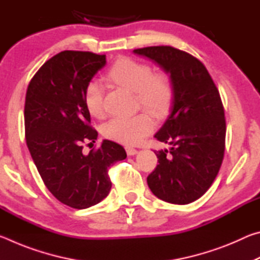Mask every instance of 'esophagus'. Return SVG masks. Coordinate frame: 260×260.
Segmentation results:
<instances>
[{
    "mask_svg": "<svg viewBox=\"0 0 260 260\" xmlns=\"http://www.w3.org/2000/svg\"><path fill=\"white\" fill-rule=\"evenodd\" d=\"M126 152H127V155H128V156H134V155H136V153H138V150H136L135 148L126 147Z\"/></svg>",
    "mask_w": 260,
    "mask_h": 260,
    "instance_id": "obj_1",
    "label": "esophagus"
}]
</instances>
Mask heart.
Instances as JSON below:
<instances>
[{
  "mask_svg": "<svg viewBox=\"0 0 260 260\" xmlns=\"http://www.w3.org/2000/svg\"><path fill=\"white\" fill-rule=\"evenodd\" d=\"M108 77L117 85L134 91L139 103L152 116L160 118L170 111L174 98V85L167 73H153L150 65L125 57L114 63ZM83 101L91 116L99 119L105 117L104 88L100 81L91 80L87 83ZM152 128L153 120L150 114L141 112L128 118H113L103 125L102 133L109 140L135 144Z\"/></svg>",
  "mask_w": 260,
  "mask_h": 260,
  "instance_id": "b5f03b06",
  "label": "heart"
}]
</instances>
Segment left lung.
Listing matches in <instances>:
<instances>
[{"label":"left lung","mask_w":260,"mask_h":260,"mask_svg":"<svg viewBox=\"0 0 260 260\" xmlns=\"http://www.w3.org/2000/svg\"><path fill=\"white\" fill-rule=\"evenodd\" d=\"M133 52L157 63L174 85L171 113L155 134L171 148L155 151L159 164L148 186L158 199L189 204L211 187L223 159L226 120L218 88L204 64L186 51L157 46Z\"/></svg>","instance_id":"obj_1"}]
</instances>
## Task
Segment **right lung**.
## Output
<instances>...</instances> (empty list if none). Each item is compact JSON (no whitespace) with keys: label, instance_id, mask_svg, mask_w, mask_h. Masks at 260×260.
Wrapping results in <instances>:
<instances>
[{"label":"right lung","instance_id":"right-lung-1","mask_svg":"<svg viewBox=\"0 0 260 260\" xmlns=\"http://www.w3.org/2000/svg\"><path fill=\"white\" fill-rule=\"evenodd\" d=\"M107 64L105 55L65 50L47 60L30 80L25 100L26 144L41 178L60 203L87 209L109 195V167L127 157L125 149L104 140L89 153L82 150L98 139L83 93Z\"/></svg>","mask_w":260,"mask_h":260}]
</instances>
